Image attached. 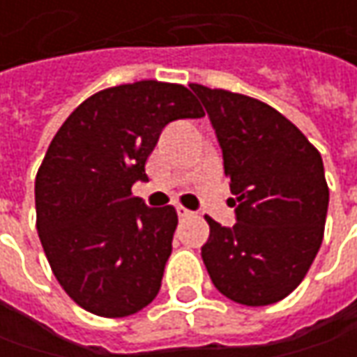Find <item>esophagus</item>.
<instances>
[{"instance_id":"obj_1","label":"esophagus","mask_w":357,"mask_h":357,"mask_svg":"<svg viewBox=\"0 0 357 357\" xmlns=\"http://www.w3.org/2000/svg\"><path fill=\"white\" fill-rule=\"evenodd\" d=\"M176 214H178V218H186V216H190V211H186L185 206H176Z\"/></svg>"}]
</instances>
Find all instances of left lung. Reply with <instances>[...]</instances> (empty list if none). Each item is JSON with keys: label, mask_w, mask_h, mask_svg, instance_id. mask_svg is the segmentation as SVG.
I'll return each mask as SVG.
<instances>
[{"label": "left lung", "mask_w": 357, "mask_h": 357, "mask_svg": "<svg viewBox=\"0 0 357 357\" xmlns=\"http://www.w3.org/2000/svg\"><path fill=\"white\" fill-rule=\"evenodd\" d=\"M222 149L236 225L204 216L202 260L220 294L244 306L284 300L320 250L330 190L318 149L274 107L192 83Z\"/></svg>", "instance_id": "8db88e82"}]
</instances>
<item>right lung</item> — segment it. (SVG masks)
Segmentation results:
<instances>
[{
	"label": "right lung",
	"mask_w": 357,
	"mask_h": 357,
	"mask_svg": "<svg viewBox=\"0 0 357 357\" xmlns=\"http://www.w3.org/2000/svg\"><path fill=\"white\" fill-rule=\"evenodd\" d=\"M204 117L185 85L137 81L103 89L57 130L35 176L37 232L69 298L95 316L125 318L160 290L178 225L174 206L132 197L160 130Z\"/></svg>",
	"instance_id": "obj_1"
}]
</instances>
